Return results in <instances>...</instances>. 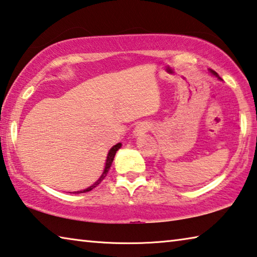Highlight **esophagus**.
I'll return each instance as SVG.
<instances>
[{
    "mask_svg": "<svg viewBox=\"0 0 257 257\" xmlns=\"http://www.w3.org/2000/svg\"><path fill=\"white\" fill-rule=\"evenodd\" d=\"M151 128V124L149 122H141L138 123L136 127L134 129V135L135 136H142L143 134H145L146 132H149Z\"/></svg>",
    "mask_w": 257,
    "mask_h": 257,
    "instance_id": "esophagus-1",
    "label": "esophagus"
}]
</instances>
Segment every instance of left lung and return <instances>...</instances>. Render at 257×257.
I'll return each mask as SVG.
<instances>
[{
	"label": "left lung",
	"mask_w": 257,
	"mask_h": 257,
	"mask_svg": "<svg viewBox=\"0 0 257 257\" xmlns=\"http://www.w3.org/2000/svg\"><path fill=\"white\" fill-rule=\"evenodd\" d=\"M211 73H213V75H214V76H216L217 78H219V79H221V78H220L219 76H217V73H216L215 71H213V70H211Z\"/></svg>",
	"instance_id": "left-lung-1"
}]
</instances>
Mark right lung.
I'll return each mask as SVG.
<instances>
[{"mask_svg":"<svg viewBox=\"0 0 257 257\" xmlns=\"http://www.w3.org/2000/svg\"><path fill=\"white\" fill-rule=\"evenodd\" d=\"M120 147H121V143H119V144H116V145L113 146L112 149L110 150V152H108L107 158H106V162H105V168H104V171H103V173H102V176L98 178V180L95 181V184H93L92 186L88 187V188H86V189H84V190H80V191H75V193H77V194L87 193V191H90L92 189H94L95 187L101 184L104 178L106 177L108 170H110V168H111V165H112V162H113V159H114V155H115V153H116V151H118V150L120 149Z\"/></svg>","mask_w":257,"mask_h":257,"instance_id":"add662e5","label":"right lung"}]
</instances>
